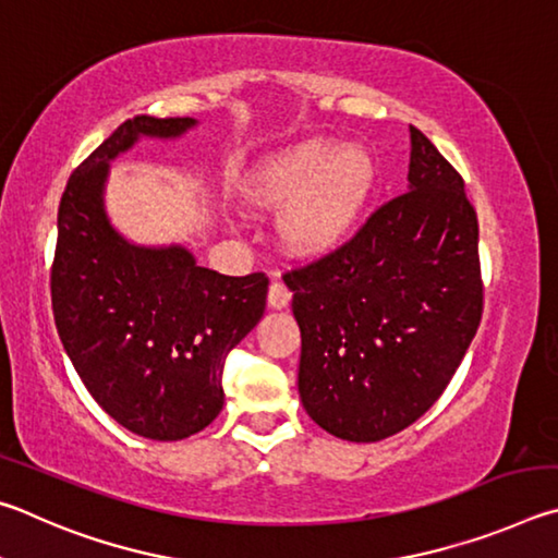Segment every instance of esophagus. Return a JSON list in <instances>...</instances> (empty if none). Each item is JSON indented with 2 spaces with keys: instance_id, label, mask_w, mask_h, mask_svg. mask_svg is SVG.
Returning <instances> with one entry per match:
<instances>
[{
  "instance_id": "1",
  "label": "esophagus",
  "mask_w": 558,
  "mask_h": 558,
  "mask_svg": "<svg viewBox=\"0 0 558 558\" xmlns=\"http://www.w3.org/2000/svg\"><path fill=\"white\" fill-rule=\"evenodd\" d=\"M267 301H269V306H271V308H287V306H289V301H291V291H289V287L281 284V281H271Z\"/></svg>"
}]
</instances>
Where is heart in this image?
Masks as SVG:
<instances>
[{
	"mask_svg": "<svg viewBox=\"0 0 558 558\" xmlns=\"http://www.w3.org/2000/svg\"><path fill=\"white\" fill-rule=\"evenodd\" d=\"M375 189V161L360 146L311 140L264 159L247 181V201L284 213L281 240L299 257H320L343 242Z\"/></svg>",
	"mask_w": 558,
	"mask_h": 558,
	"instance_id": "obj_1",
	"label": "heart"
}]
</instances>
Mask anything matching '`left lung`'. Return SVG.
Instances as JSON below:
<instances>
[{
	"mask_svg": "<svg viewBox=\"0 0 558 558\" xmlns=\"http://www.w3.org/2000/svg\"><path fill=\"white\" fill-rule=\"evenodd\" d=\"M409 136V191L338 250L284 274L301 328V402L355 444L424 416L483 316L477 215L461 173L416 126Z\"/></svg>",
	"mask_w": 558,
	"mask_h": 558,
	"instance_id": "left-lung-1",
	"label": "left lung"
}]
</instances>
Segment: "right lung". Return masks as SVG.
<instances>
[{"label":"right lung","mask_w":558,"mask_h":558,"mask_svg":"<svg viewBox=\"0 0 558 558\" xmlns=\"http://www.w3.org/2000/svg\"><path fill=\"white\" fill-rule=\"evenodd\" d=\"M193 117L136 114L68 179L58 205L51 301L58 336L93 399L154 441L198 434L220 414L225 357L257 326L269 279L225 277L193 254L124 240L105 213L110 161L140 136L173 140Z\"/></svg>","instance_id":"right-lung-1"}]
</instances>
